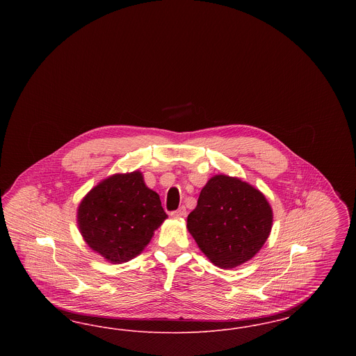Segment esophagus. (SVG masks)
Masks as SVG:
<instances>
[{"instance_id":"34e87169","label":"esophagus","mask_w":356,"mask_h":356,"mask_svg":"<svg viewBox=\"0 0 356 356\" xmlns=\"http://www.w3.org/2000/svg\"><path fill=\"white\" fill-rule=\"evenodd\" d=\"M170 216H173V218H186V207H180L179 209H176V211H172V212H170Z\"/></svg>"}]
</instances>
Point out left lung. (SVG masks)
Wrapping results in <instances>:
<instances>
[{
	"instance_id": "left-lung-1",
	"label": "left lung",
	"mask_w": 356,
	"mask_h": 356,
	"mask_svg": "<svg viewBox=\"0 0 356 356\" xmlns=\"http://www.w3.org/2000/svg\"><path fill=\"white\" fill-rule=\"evenodd\" d=\"M186 227L204 254L220 268H234L259 252L272 228L264 195L236 177L218 175L200 192Z\"/></svg>"
}]
</instances>
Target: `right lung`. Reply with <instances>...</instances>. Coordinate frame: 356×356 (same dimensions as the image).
<instances>
[{"mask_svg": "<svg viewBox=\"0 0 356 356\" xmlns=\"http://www.w3.org/2000/svg\"><path fill=\"white\" fill-rule=\"evenodd\" d=\"M168 216L143 175H113L95 186L79 207V227L86 244L113 264L140 254Z\"/></svg>", "mask_w": 356, "mask_h": 356, "instance_id": "add662e5", "label": "right lung"}]
</instances>
